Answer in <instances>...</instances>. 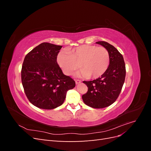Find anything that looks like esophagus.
Returning a JSON list of instances; mask_svg holds the SVG:
<instances>
[{"instance_id":"esophagus-1","label":"esophagus","mask_w":151,"mask_h":151,"mask_svg":"<svg viewBox=\"0 0 151 151\" xmlns=\"http://www.w3.org/2000/svg\"><path fill=\"white\" fill-rule=\"evenodd\" d=\"M75 82H76V84H80L81 83V81H80V80H76Z\"/></svg>"}]
</instances>
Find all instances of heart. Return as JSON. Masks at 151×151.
<instances>
[{
	"label": "heart",
	"mask_w": 151,
	"mask_h": 151,
	"mask_svg": "<svg viewBox=\"0 0 151 151\" xmlns=\"http://www.w3.org/2000/svg\"><path fill=\"white\" fill-rule=\"evenodd\" d=\"M57 61L65 75L73 74L81 66L83 69L77 76L98 78L107 70L109 56L108 50L103 47L83 45L70 52L62 50L58 53Z\"/></svg>",
	"instance_id": "b5f03b06"
}]
</instances>
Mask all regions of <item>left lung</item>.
Segmentation results:
<instances>
[{
	"label": "left lung",
	"instance_id": "left-lung-1",
	"mask_svg": "<svg viewBox=\"0 0 151 151\" xmlns=\"http://www.w3.org/2000/svg\"><path fill=\"white\" fill-rule=\"evenodd\" d=\"M96 43L108 50L109 64L101 77L92 81H83L88 91L82 98L90 107L103 108L110 106L119 96L125 79V64L122 55L113 45L106 42Z\"/></svg>",
	"mask_w": 151,
	"mask_h": 151
}]
</instances>
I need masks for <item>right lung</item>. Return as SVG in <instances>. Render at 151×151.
Returning <instances> with one entry per match:
<instances>
[{
  "label": "right lung",
  "mask_w": 151,
  "mask_h": 151,
  "mask_svg": "<svg viewBox=\"0 0 151 151\" xmlns=\"http://www.w3.org/2000/svg\"><path fill=\"white\" fill-rule=\"evenodd\" d=\"M62 46L42 43L26 55L22 63L21 80L27 98L34 106L52 109L63 104L67 92L75 81L63 74L57 62Z\"/></svg>",
  "instance_id": "right-lung-1"
}]
</instances>
